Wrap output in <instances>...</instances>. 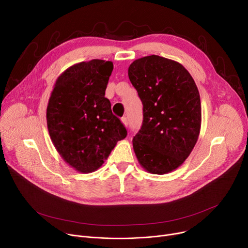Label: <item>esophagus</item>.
Wrapping results in <instances>:
<instances>
[{"mask_svg": "<svg viewBox=\"0 0 248 248\" xmlns=\"http://www.w3.org/2000/svg\"><path fill=\"white\" fill-rule=\"evenodd\" d=\"M122 122H123V124L125 125V126H127L128 125V120H127V117L126 116H124L123 119H122Z\"/></svg>", "mask_w": 248, "mask_h": 248, "instance_id": "esophagus-1", "label": "esophagus"}]
</instances>
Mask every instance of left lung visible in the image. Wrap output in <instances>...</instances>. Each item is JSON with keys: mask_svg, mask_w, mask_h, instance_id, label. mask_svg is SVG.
Listing matches in <instances>:
<instances>
[{"mask_svg": "<svg viewBox=\"0 0 248 248\" xmlns=\"http://www.w3.org/2000/svg\"><path fill=\"white\" fill-rule=\"evenodd\" d=\"M128 77L142 102L144 116L133 139L137 158L152 174L171 172L184 163L198 140V88L184 66L158 55L134 61Z\"/></svg>", "mask_w": 248, "mask_h": 248, "instance_id": "obj_1", "label": "left lung"}]
</instances>
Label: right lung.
<instances>
[{
    "label": "right lung",
    "mask_w": 248,
    "mask_h": 248,
    "mask_svg": "<svg viewBox=\"0 0 248 248\" xmlns=\"http://www.w3.org/2000/svg\"><path fill=\"white\" fill-rule=\"evenodd\" d=\"M111 61L93 59L64 71L47 107L50 138L65 162L81 173L93 172L107 160L126 128L104 96Z\"/></svg>",
    "instance_id": "add662e5"
}]
</instances>
